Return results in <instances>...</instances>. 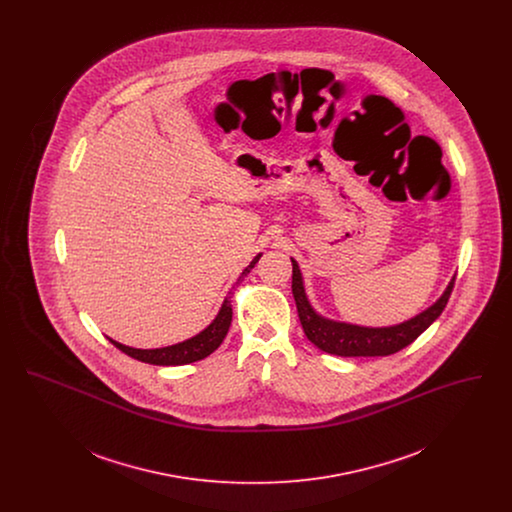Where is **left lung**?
<instances>
[{"instance_id": "1", "label": "left lung", "mask_w": 512, "mask_h": 512, "mask_svg": "<svg viewBox=\"0 0 512 512\" xmlns=\"http://www.w3.org/2000/svg\"><path fill=\"white\" fill-rule=\"evenodd\" d=\"M292 265L293 299L297 305V315L301 320L305 336L311 343H315L318 349L330 355H340V357H386L411 345L443 313L455 286V278H453L447 290L432 307H428L426 311H422L420 315L403 324L388 326V328H365V326L328 320L317 315L305 295L301 270L293 259Z\"/></svg>"}]
</instances>
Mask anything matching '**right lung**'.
Listing matches in <instances>:
<instances>
[{"label":"right lung","mask_w":512,"mask_h":512,"mask_svg":"<svg viewBox=\"0 0 512 512\" xmlns=\"http://www.w3.org/2000/svg\"><path fill=\"white\" fill-rule=\"evenodd\" d=\"M261 259V255H257L247 267L244 272L240 274L238 282L240 284L245 276L249 274V270L255 267V263ZM232 322V305H230V297L224 299L222 307H220L219 315L217 318L203 330L199 332L194 338L176 343V345H169V347H161V349H134L128 345H122L119 341L111 340V343L121 349L122 353H126L132 359H138L142 363H149V365L159 366H176L188 365V363H195L201 361L205 357H209L217 347H219L222 340L228 334Z\"/></svg>","instance_id":"obj_1"}]
</instances>
